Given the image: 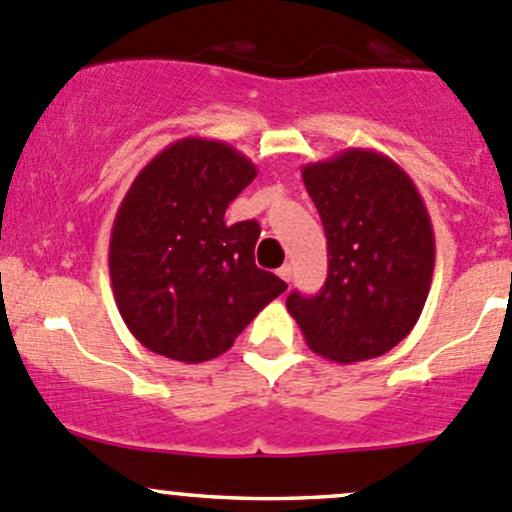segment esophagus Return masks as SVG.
Here are the masks:
<instances>
[{"label": "esophagus", "mask_w": 512, "mask_h": 512, "mask_svg": "<svg viewBox=\"0 0 512 512\" xmlns=\"http://www.w3.org/2000/svg\"><path fill=\"white\" fill-rule=\"evenodd\" d=\"M277 275H280L285 282H289V280H292V265H289V262H285V265H282L280 270H277Z\"/></svg>", "instance_id": "obj_1"}]
</instances>
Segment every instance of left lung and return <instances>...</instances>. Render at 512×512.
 <instances>
[{"label":"left lung","mask_w":512,"mask_h":512,"mask_svg":"<svg viewBox=\"0 0 512 512\" xmlns=\"http://www.w3.org/2000/svg\"><path fill=\"white\" fill-rule=\"evenodd\" d=\"M304 185L327 235V282L287 309L314 354L352 364L394 349L431 289L436 240L414 180L389 156L347 148L307 163Z\"/></svg>","instance_id":"1"}]
</instances>
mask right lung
Masks as SVG:
<instances>
[{
  "label": "right lung",
  "mask_w": 512,
  "mask_h": 512,
  "mask_svg": "<svg viewBox=\"0 0 512 512\" xmlns=\"http://www.w3.org/2000/svg\"><path fill=\"white\" fill-rule=\"evenodd\" d=\"M255 175L250 158L205 138L170 143L136 175L113 220L108 270L146 349L185 364L215 359L287 289L255 265L257 220L225 223Z\"/></svg>",
  "instance_id": "1"
}]
</instances>
